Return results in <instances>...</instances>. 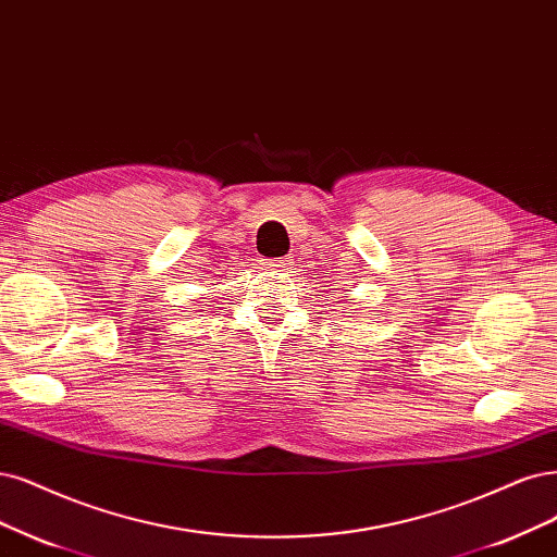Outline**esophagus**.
<instances>
[{
	"label": "esophagus",
	"mask_w": 557,
	"mask_h": 557,
	"mask_svg": "<svg viewBox=\"0 0 557 557\" xmlns=\"http://www.w3.org/2000/svg\"><path fill=\"white\" fill-rule=\"evenodd\" d=\"M260 264L262 267H267V270H272V272H285L287 270V260H260Z\"/></svg>",
	"instance_id": "34e87169"
}]
</instances>
